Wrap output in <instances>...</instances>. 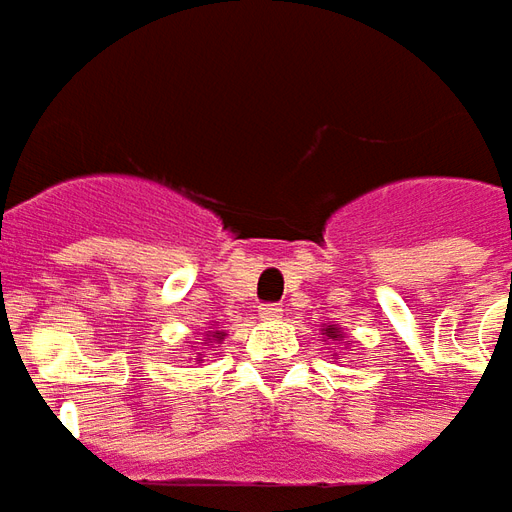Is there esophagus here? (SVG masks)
Listing matches in <instances>:
<instances>
[{"instance_id":"34e87169","label":"esophagus","mask_w":512,"mask_h":512,"mask_svg":"<svg viewBox=\"0 0 512 512\" xmlns=\"http://www.w3.org/2000/svg\"><path fill=\"white\" fill-rule=\"evenodd\" d=\"M260 318H266V321H280L282 305H274V302H268V305H260Z\"/></svg>"}]
</instances>
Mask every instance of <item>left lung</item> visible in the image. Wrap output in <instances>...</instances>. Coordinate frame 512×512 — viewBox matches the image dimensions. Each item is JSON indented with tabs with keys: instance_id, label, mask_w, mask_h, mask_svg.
I'll return each mask as SVG.
<instances>
[{
	"instance_id": "obj_1",
	"label": "left lung",
	"mask_w": 512,
	"mask_h": 512,
	"mask_svg": "<svg viewBox=\"0 0 512 512\" xmlns=\"http://www.w3.org/2000/svg\"><path fill=\"white\" fill-rule=\"evenodd\" d=\"M324 335H327V338H332V341H341V338H343L341 330H338L335 324H330V327H324Z\"/></svg>"
}]
</instances>
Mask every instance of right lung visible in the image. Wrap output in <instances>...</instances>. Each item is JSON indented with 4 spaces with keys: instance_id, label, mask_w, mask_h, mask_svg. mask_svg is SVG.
Instances as JSON below:
<instances>
[{
    "instance_id": "obj_1",
    "label": "right lung",
    "mask_w": 512,
    "mask_h": 512,
    "mask_svg": "<svg viewBox=\"0 0 512 512\" xmlns=\"http://www.w3.org/2000/svg\"><path fill=\"white\" fill-rule=\"evenodd\" d=\"M221 338H224V332L216 330V332H213V335H210V338H207V341H210V343H216V341H221Z\"/></svg>"
}]
</instances>
